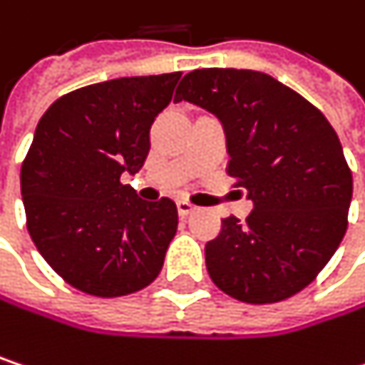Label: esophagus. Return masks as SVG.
I'll list each match as a JSON object with an SVG mask.
<instances>
[{
    "label": "esophagus",
    "mask_w": 365,
    "mask_h": 365,
    "mask_svg": "<svg viewBox=\"0 0 365 365\" xmlns=\"http://www.w3.org/2000/svg\"><path fill=\"white\" fill-rule=\"evenodd\" d=\"M178 211H180V215H182V217H185V215H190V213H194V211H196V205H192L190 200L182 198V200H178Z\"/></svg>",
    "instance_id": "obj_1"
}]
</instances>
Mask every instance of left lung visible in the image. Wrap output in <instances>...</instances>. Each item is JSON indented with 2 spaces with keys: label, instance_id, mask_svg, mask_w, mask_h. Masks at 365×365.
Instances as JSON below:
<instances>
[{
  "label": "left lung",
  "instance_id": "left-lung-1",
  "mask_svg": "<svg viewBox=\"0 0 365 365\" xmlns=\"http://www.w3.org/2000/svg\"><path fill=\"white\" fill-rule=\"evenodd\" d=\"M175 101L222 122L226 171L254 202L245 222L224 217L220 235L205 245L211 281L247 304L302 292L349 224L353 175L336 130L302 95L252 69H194Z\"/></svg>",
  "mask_w": 365,
  "mask_h": 365
}]
</instances>
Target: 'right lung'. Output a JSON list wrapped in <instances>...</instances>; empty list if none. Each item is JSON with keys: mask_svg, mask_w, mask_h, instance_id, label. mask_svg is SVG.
I'll return each mask as SVG.
<instances>
[{"mask_svg": "<svg viewBox=\"0 0 365 365\" xmlns=\"http://www.w3.org/2000/svg\"><path fill=\"white\" fill-rule=\"evenodd\" d=\"M182 73L118 78L56 99L37 122L21 167L27 230L71 287L115 298L148 287L178 232L171 198L141 200L122 173H137L150 128Z\"/></svg>", "mask_w": 365, "mask_h": 365, "instance_id": "add662e5", "label": "right lung"}]
</instances>
